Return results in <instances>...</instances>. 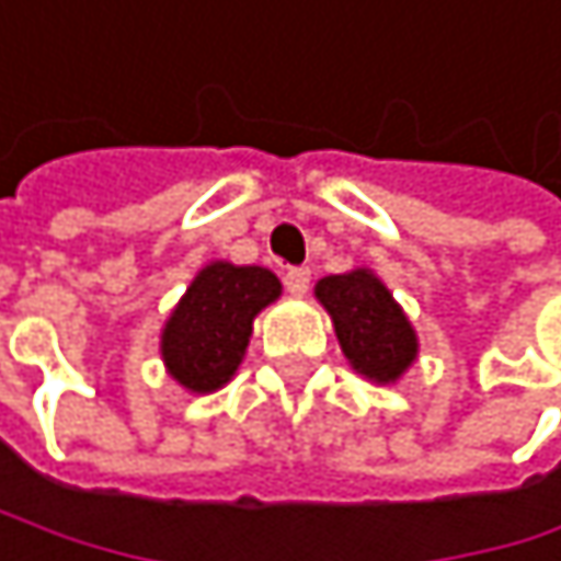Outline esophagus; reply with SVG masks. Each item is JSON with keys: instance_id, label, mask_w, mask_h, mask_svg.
<instances>
[{"instance_id": "1", "label": "esophagus", "mask_w": 561, "mask_h": 561, "mask_svg": "<svg viewBox=\"0 0 561 561\" xmlns=\"http://www.w3.org/2000/svg\"><path fill=\"white\" fill-rule=\"evenodd\" d=\"M309 278H312L309 268H289V272H286V289H289L293 296H306V293H309Z\"/></svg>"}]
</instances>
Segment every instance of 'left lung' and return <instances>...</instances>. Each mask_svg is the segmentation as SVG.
<instances>
[{
    "mask_svg": "<svg viewBox=\"0 0 561 561\" xmlns=\"http://www.w3.org/2000/svg\"><path fill=\"white\" fill-rule=\"evenodd\" d=\"M316 299L332 319L348 366L366 382L396 386L415 366V325L369 265L319 278Z\"/></svg>",
    "mask_w": 561,
    "mask_h": 561,
    "instance_id": "1",
    "label": "left lung"
}]
</instances>
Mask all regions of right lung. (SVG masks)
I'll list each match as a JSON object with an SVG mask.
<instances>
[{
	"instance_id": "obj_1",
	"label": "right lung",
	"mask_w": 561,
	"mask_h": 561,
	"mask_svg": "<svg viewBox=\"0 0 561 561\" xmlns=\"http://www.w3.org/2000/svg\"><path fill=\"white\" fill-rule=\"evenodd\" d=\"M283 296L278 275L265 265L213 259L159 332V355L169 379L192 396H213L239 373L255 316Z\"/></svg>"
}]
</instances>
